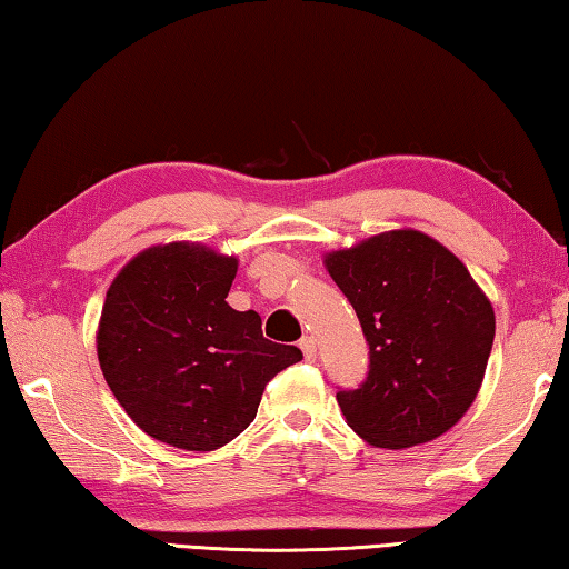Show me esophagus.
Masks as SVG:
<instances>
[{
  "label": "esophagus",
  "mask_w": 569,
  "mask_h": 569,
  "mask_svg": "<svg viewBox=\"0 0 569 569\" xmlns=\"http://www.w3.org/2000/svg\"><path fill=\"white\" fill-rule=\"evenodd\" d=\"M300 348L305 352V360H315L318 358V340L312 338V335H305V338L300 340Z\"/></svg>",
  "instance_id": "esophagus-1"
}]
</instances>
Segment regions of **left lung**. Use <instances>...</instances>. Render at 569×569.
I'll use <instances>...</instances> for the list:
<instances>
[{"label":"left lung","instance_id":"1","mask_svg":"<svg viewBox=\"0 0 569 569\" xmlns=\"http://www.w3.org/2000/svg\"><path fill=\"white\" fill-rule=\"evenodd\" d=\"M356 310L370 370L340 390L348 426L378 449L439 439L477 398L495 342V307L441 241L393 229L325 254Z\"/></svg>","mask_w":569,"mask_h":569}]
</instances>
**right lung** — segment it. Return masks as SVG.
I'll list each match as a JSON object with an SVG mask.
<instances>
[{"instance_id": "right-lung-1", "label": "right lung", "mask_w": 569, "mask_h": 569, "mask_svg": "<svg viewBox=\"0 0 569 569\" xmlns=\"http://www.w3.org/2000/svg\"><path fill=\"white\" fill-rule=\"evenodd\" d=\"M237 257L197 241L148 247L116 274L98 322L110 390L143 433L213 451L254 421L264 386L302 360L227 302Z\"/></svg>"}]
</instances>
